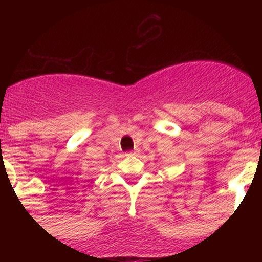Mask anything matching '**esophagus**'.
Listing matches in <instances>:
<instances>
[{"label": "esophagus", "mask_w": 262, "mask_h": 262, "mask_svg": "<svg viewBox=\"0 0 262 262\" xmlns=\"http://www.w3.org/2000/svg\"><path fill=\"white\" fill-rule=\"evenodd\" d=\"M128 155H132V156H133V155H135V152H134V151H129V152H128Z\"/></svg>", "instance_id": "34e87169"}]
</instances>
